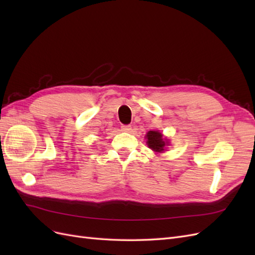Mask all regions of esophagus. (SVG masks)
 <instances>
[{
	"mask_svg": "<svg viewBox=\"0 0 255 255\" xmlns=\"http://www.w3.org/2000/svg\"><path fill=\"white\" fill-rule=\"evenodd\" d=\"M121 129L123 130V132H130V130H132V127H130V126H122Z\"/></svg>",
	"mask_w": 255,
	"mask_h": 255,
	"instance_id": "obj_1",
	"label": "esophagus"
}]
</instances>
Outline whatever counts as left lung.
<instances>
[{
	"label": "left lung",
	"mask_w": 255,
	"mask_h": 255,
	"mask_svg": "<svg viewBox=\"0 0 255 255\" xmlns=\"http://www.w3.org/2000/svg\"><path fill=\"white\" fill-rule=\"evenodd\" d=\"M146 138H148L146 143L153 151L163 152L165 150L167 142L164 141L161 133L157 132V130H150V132L146 133Z\"/></svg>",
	"instance_id": "8db88e82"
}]
</instances>
